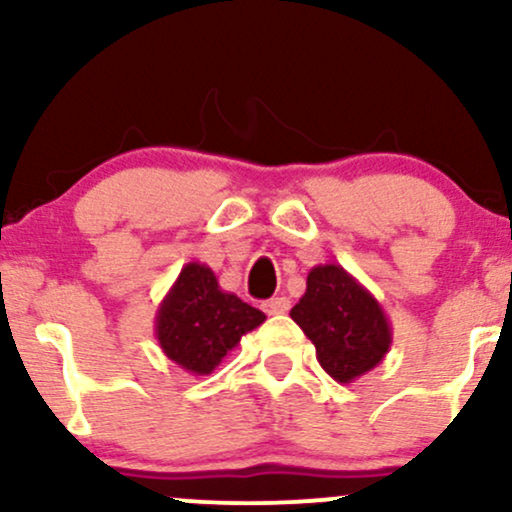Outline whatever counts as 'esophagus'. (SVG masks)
I'll return each mask as SVG.
<instances>
[{
	"label": "esophagus",
	"instance_id": "34e87169",
	"mask_svg": "<svg viewBox=\"0 0 512 512\" xmlns=\"http://www.w3.org/2000/svg\"><path fill=\"white\" fill-rule=\"evenodd\" d=\"M262 308H264V313H267V315H284V313H289L291 301H289V298H284V296L269 298V301L262 303Z\"/></svg>",
	"mask_w": 512,
	"mask_h": 512
}]
</instances>
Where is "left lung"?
<instances>
[{"instance_id": "8db88e82", "label": "left lung", "mask_w": 512, "mask_h": 512, "mask_svg": "<svg viewBox=\"0 0 512 512\" xmlns=\"http://www.w3.org/2000/svg\"><path fill=\"white\" fill-rule=\"evenodd\" d=\"M291 317L315 344L317 361L337 383H354L390 351L392 325L383 305L342 264L310 269Z\"/></svg>"}]
</instances>
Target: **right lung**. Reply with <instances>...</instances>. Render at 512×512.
I'll return each instance as SVG.
<instances>
[{
  "label": "right lung",
  "mask_w": 512,
  "mask_h": 512,
  "mask_svg": "<svg viewBox=\"0 0 512 512\" xmlns=\"http://www.w3.org/2000/svg\"><path fill=\"white\" fill-rule=\"evenodd\" d=\"M267 320L262 310L223 291L211 267L187 262L156 310V339L170 361L209 375L240 337Z\"/></svg>",
  "instance_id": "obj_1"
}]
</instances>
